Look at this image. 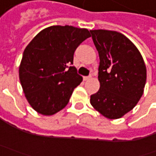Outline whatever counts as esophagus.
<instances>
[{"instance_id": "34e87169", "label": "esophagus", "mask_w": 156, "mask_h": 156, "mask_svg": "<svg viewBox=\"0 0 156 156\" xmlns=\"http://www.w3.org/2000/svg\"><path fill=\"white\" fill-rule=\"evenodd\" d=\"M91 79V75H89V76H84L83 77V80L84 81H87V80H90Z\"/></svg>"}]
</instances>
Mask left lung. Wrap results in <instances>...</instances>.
<instances>
[{"mask_svg":"<svg viewBox=\"0 0 156 156\" xmlns=\"http://www.w3.org/2000/svg\"><path fill=\"white\" fill-rule=\"evenodd\" d=\"M99 53L100 89L90 103L103 116L118 119L132 110L144 91L147 69L133 42L122 34L90 30Z\"/></svg>","mask_w":156,"mask_h":156,"instance_id":"8db88e82","label":"left lung"}]
</instances>
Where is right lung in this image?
<instances>
[{
  "label": "right lung",
  "mask_w": 156,
  "mask_h": 156,
  "mask_svg": "<svg viewBox=\"0 0 156 156\" xmlns=\"http://www.w3.org/2000/svg\"><path fill=\"white\" fill-rule=\"evenodd\" d=\"M90 37L86 28L51 26L26 47L19 68L23 92L31 107L52 115L69 103L82 77L73 65L75 49Z\"/></svg>",
  "instance_id": "add662e5"
}]
</instances>
